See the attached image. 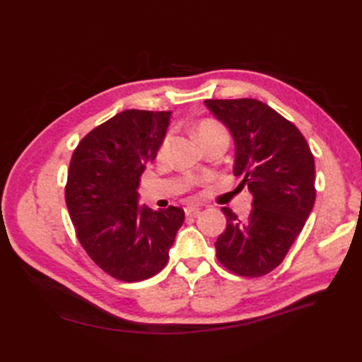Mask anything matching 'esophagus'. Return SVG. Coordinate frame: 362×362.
<instances>
[{
	"label": "esophagus",
	"instance_id": "34e87169",
	"mask_svg": "<svg viewBox=\"0 0 362 362\" xmlns=\"http://www.w3.org/2000/svg\"><path fill=\"white\" fill-rule=\"evenodd\" d=\"M201 213V208L198 206H187L185 208V214L187 216H198Z\"/></svg>",
	"mask_w": 362,
	"mask_h": 362
}]
</instances>
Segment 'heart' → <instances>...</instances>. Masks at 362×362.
<instances>
[{
  "label": "heart",
  "instance_id": "obj_1",
  "mask_svg": "<svg viewBox=\"0 0 362 362\" xmlns=\"http://www.w3.org/2000/svg\"><path fill=\"white\" fill-rule=\"evenodd\" d=\"M216 134L226 136V131H225V128L222 125H218L217 122H214V120H204V122L198 128V139H204V137H208V136H216ZM170 140H172L170 134H168L166 137H164L163 144L160 146V156L161 157L168 152L169 145H170Z\"/></svg>",
  "mask_w": 362,
  "mask_h": 362
}]
</instances>
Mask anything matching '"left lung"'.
<instances>
[{"instance_id": "obj_1", "label": "left lung", "mask_w": 362, "mask_h": 362, "mask_svg": "<svg viewBox=\"0 0 362 362\" xmlns=\"http://www.w3.org/2000/svg\"><path fill=\"white\" fill-rule=\"evenodd\" d=\"M205 105L234 139V175L252 194L242 222L223 206L226 229L217 259L235 275L257 278L278 267L313 211L315 166L300 131L258 100H206Z\"/></svg>"}]
</instances>
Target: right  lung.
I'll list each match as a JSON object with an SVG mask.
<instances>
[{
  "mask_svg": "<svg viewBox=\"0 0 362 362\" xmlns=\"http://www.w3.org/2000/svg\"><path fill=\"white\" fill-rule=\"evenodd\" d=\"M172 112L125 110L74 151L64 196L81 246L108 275L137 282L157 275L184 222V210L152 211L139 184L168 133Z\"/></svg>",
  "mask_w": 362,
  "mask_h": 362,
  "instance_id": "obj_1",
  "label": "right lung"
}]
</instances>
